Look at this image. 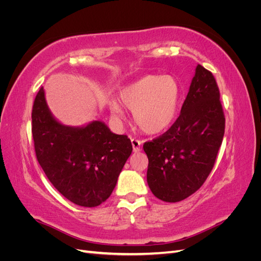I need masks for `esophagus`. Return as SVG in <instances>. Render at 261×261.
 I'll return each instance as SVG.
<instances>
[{
  "mask_svg": "<svg viewBox=\"0 0 261 261\" xmlns=\"http://www.w3.org/2000/svg\"><path fill=\"white\" fill-rule=\"evenodd\" d=\"M132 146L134 152H139L140 151V146H141V141L138 139H132Z\"/></svg>",
  "mask_w": 261,
  "mask_h": 261,
  "instance_id": "1",
  "label": "esophagus"
}]
</instances>
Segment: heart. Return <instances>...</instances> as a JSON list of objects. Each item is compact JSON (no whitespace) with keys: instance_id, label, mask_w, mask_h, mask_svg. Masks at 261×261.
I'll return each instance as SVG.
<instances>
[{"instance_id":"b5f03b06","label":"heart","mask_w":261,"mask_h":261,"mask_svg":"<svg viewBox=\"0 0 261 261\" xmlns=\"http://www.w3.org/2000/svg\"><path fill=\"white\" fill-rule=\"evenodd\" d=\"M121 103L133 112L134 122L149 135L168 129L175 122L179 103L180 87L172 76L146 75L124 86L118 92ZM111 114L122 120L124 111L114 99L109 100Z\"/></svg>"}]
</instances>
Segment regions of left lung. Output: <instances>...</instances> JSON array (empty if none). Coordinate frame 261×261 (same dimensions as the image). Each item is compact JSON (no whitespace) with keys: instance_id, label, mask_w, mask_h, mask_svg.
<instances>
[{"instance_id":"left-lung-1","label":"left lung","mask_w":261,"mask_h":261,"mask_svg":"<svg viewBox=\"0 0 261 261\" xmlns=\"http://www.w3.org/2000/svg\"><path fill=\"white\" fill-rule=\"evenodd\" d=\"M224 127L215 77L198 64L175 123L144 145L147 183L156 198L177 202L200 188L215 165Z\"/></svg>"}]
</instances>
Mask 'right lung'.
<instances>
[{"mask_svg":"<svg viewBox=\"0 0 261 261\" xmlns=\"http://www.w3.org/2000/svg\"><path fill=\"white\" fill-rule=\"evenodd\" d=\"M31 118L37 159L52 185L78 206L105 202L133 151L130 139L100 120L83 126L61 123L50 111L43 87Z\"/></svg>","mask_w":261,"mask_h":261,"instance_id":"right-lung-1","label":"right lung"}]
</instances>
